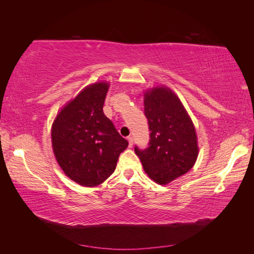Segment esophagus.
<instances>
[{"instance_id":"34e87169","label":"esophagus","mask_w":254,"mask_h":254,"mask_svg":"<svg viewBox=\"0 0 254 254\" xmlns=\"http://www.w3.org/2000/svg\"><path fill=\"white\" fill-rule=\"evenodd\" d=\"M127 141H128V147H132L133 146V137L132 136H128L127 137Z\"/></svg>"}]
</instances>
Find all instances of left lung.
Returning <instances> with one entry per match:
<instances>
[{"label": "left lung", "mask_w": 254, "mask_h": 254, "mask_svg": "<svg viewBox=\"0 0 254 254\" xmlns=\"http://www.w3.org/2000/svg\"><path fill=\"white\" fill-rule=\"evenodd\" d=\"M144 97L149 143L147 148L135 146L134 150L150 179L167 185L195 164L198 154L195 128L181 101L169 88H154Z\"/></svg>", "instance_id": "left-lung-1"}]
</instances>
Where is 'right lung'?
Returning <instances> with one entry per match:
<instances>
[{"mask_svg": "<svg viewBox=\"0 0 254 254\" xmlns=\"http://www.w3.org/2000/svg\"><path fill=\"white\" fill-rule=\"evenodd\" d=\"M109 85L86 87L63 108L52 126V147L65 175L84 187H96L115 171L127 141L104 113Z\"/></svg>", "mask_w": 254, "mask_h": 254, "instance_id": "obj_1", "label": "right lung"}]
</instances>
